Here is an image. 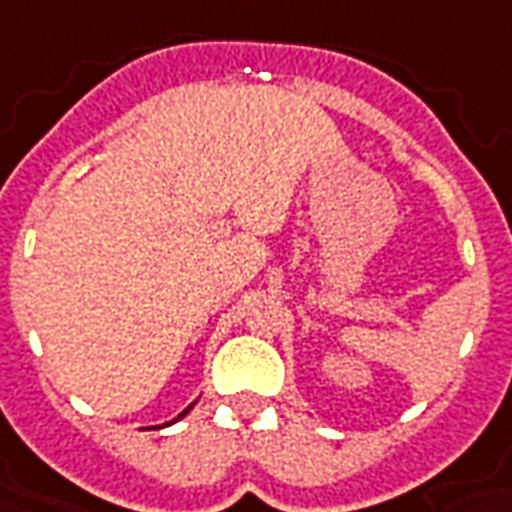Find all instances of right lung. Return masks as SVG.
I'll list each match as a JSON object with an SVG mask.
<instances>
[{"label":"right lung","mask_w":512,"mask_h":512,"mask_svg":"<svg viewBox=\"0 0 512 512\" xmlns=\"http://www.w3.org/2000/svg\"><path fill=\"white\" fill-rule=\"evenodd\" d=\"M191 407H194V405H191ZM191 407H185V410H182V413H180V416H177V418H182V416H185V413H188V410H191ZM177 418H174V421H177Z\"/></svg>","instance_id":"right-lung-1"}]
</instances>
